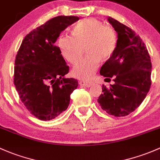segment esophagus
I'll return each mask as SVG.
<instances>
[{"label": "esophagus", "mask_w": 160, "mask_h": 160, "mask_svg": "<svg viewBox=\"0 0 160 160\" xmlns=\"http://www.w3.org/2000/svg\"><path fill=\"white\" fill-rule=\"evenodd\" d=\"M79 83H80V85L81 86V87H90L93 84V82L83 81V80H80V81L79 82Z\"/></svg>", "instance_id": "obj_1"}]
</instances>
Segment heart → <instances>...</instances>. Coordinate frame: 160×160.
Masks as SVG:
<instances>
[{
    "instance_id": "heart-1",
    "label": "heart",
    "mask_w": 160,
    "mask_h": 160,
    "mask_svg": "<svg viewBox=\"0 0 160 160\" xmlns=\"http://www.w3.org/2000/svg\"><path fill=\"white\" fill-rule=\"evenodd\" d=\"M71 35L59 37L58 49L63 58L73 64L81 58L85 48L87 56L73 67L72 74L80 80H90L98 70L100 60L107 61L113 54L117 47V33L100 20L90 18L76 23Z\"/></svg>"
}]
</instances>
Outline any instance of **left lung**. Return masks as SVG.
<instances>
[{
	"label": "left lung",
	"instance_id": "obj_1",
	"mask_svg": "<svg viewBox=\"0 0 160 160\" xmlns=\"http://www.w3.org/2000/svg\"><path fill=\"white\" fill-rule=\"evenodd\" d=\"M108 21L117 33L115 51L100 69V75L115 83L107 88L97 102L110 115L125 117L142 103L151 86L150 57L145 43L131 28L111 17ZM105 79V80H106Z\"/></svg>",
	"mask_w": 160,
	"mask_h": 160
}]
</instances>
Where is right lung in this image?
Listing matches in <instances>:
<instances>
[{
  "label": "right lung",
  "mask_w": 160,
  "mask_h": 160,
  "mask_svg": "<svg viewBox=\"0 0 160 160\" xmlns=\"http://www.w3.org/2000/svg\"><path fill=\"white\" fill-rule=\"evenodd\" d=\"M79 20L58 16L30 32L15 59L13 83L20 99L32 115L50 120L68 107L78 81L65 78L69 67L55 45L60 33Z\"/></svg>",
  "instance_id": "right-lung-1"
}]
</instances>
